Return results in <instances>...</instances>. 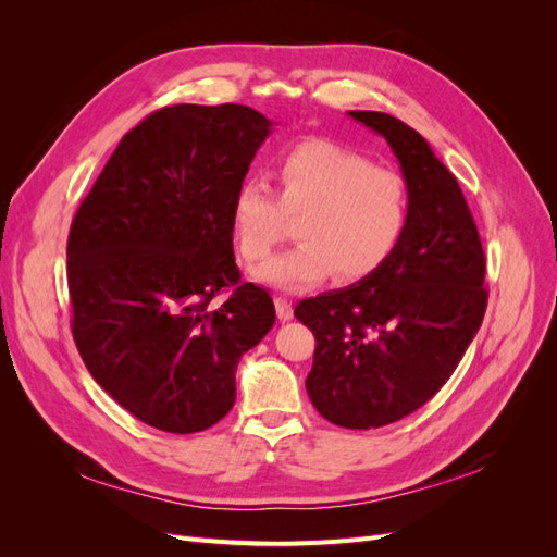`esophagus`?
Returning a JSON list of instances; mask_svg holds the SVG:
<instances>
[{"instance_id": "esophagus-1", "label": "esophagus", "mask_w": 557, "mask_h": 557, "mask_svg": "<svg viewBox=\"0 0 557 557\" xmlns=\"http://www.w3.org/2000/svg\"><path fill=\"white\" fill-rule=\"evenodd\" d=\"M274 305H276V313H278L281 320H290L293 318V301H288L285 297H276Z\"/></svg>"}]
</instances>
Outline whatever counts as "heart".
<instances>
[{"label":"heart","instance_id":"1","mask_svg":"<svg viewBox=\"0 0 557 557\" xmlns=\"http://www.w3.org/2000/svg\"><path fill=\"white\" fill-rule=\"evenodd\" d=\"M274 178L276 195L267 183L246 178L232 197L234 242L248 262L276 246L288 227L285 213L299 215L301 242L256 269L274 288L305 290L332 272L339 281L372 276L409 227L407 178L334 141L309 139L283 150Z\"/></svg>","mask_w":557,"mask_h":557}]
</instances>
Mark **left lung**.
Wrapping results in <instances>:
<instances>
[{
	"instance_id": "1",
	"label": "left lung",
	"mask_w": 557,
	"mask_h": 557,
	"mask_svg": "<svg viewBox=\"0 0 557 557\" xmlns=\"http://www.w3.org/2000/svg\"><path fill=\"white\" fill-rule=\"evenodd\" d=\"M393 148L411 195L404 239L372 276L301 299L315 336L311 404L348 430L391 425L432 399L474 339L487 305L485 256L465 195L430 144L381 111H348Z\"/></svg>"
}]
</instances>
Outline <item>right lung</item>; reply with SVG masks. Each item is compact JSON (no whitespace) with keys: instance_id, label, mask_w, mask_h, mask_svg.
<instances>
[{"instance_id":"right-lung-1","label":"right lung","mask_w":557,"mask_h":557,"mask_svg":"<svg viewBox=\"0 0 557 557\" xmlns=\"http://www.w3.org/2000/svg\"><path fill=\"white\" fill-rule=\"evenodd\" d=\"M272 121L242 104L150 113L113 150L66 242L74 342L141 423L193 434L237 399L234 372L272 330L267 290L239 283L232 197ZM232 287L227 302L210 299Z\"/></svg>"}]
</instances>
